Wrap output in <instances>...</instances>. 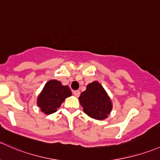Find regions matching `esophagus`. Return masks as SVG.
I'll return each mask as SVG.
<instances>
[{
	"mask_svg": "<svg viewBox=\"0 0 160 160\" xmlns=\"http://www.w3.org/2000/svg\"><path fill=\"white\" fill-rule=\"evenodd\" d=\"M73 94L75 96V97H78L79 96H80V90H74V91L73 92Z\"/></svg>",
	"mask_w": 160,
	"mask_h": 160,
	"instance_id": "1",
	"label": "esophagus"
}]
</instances>
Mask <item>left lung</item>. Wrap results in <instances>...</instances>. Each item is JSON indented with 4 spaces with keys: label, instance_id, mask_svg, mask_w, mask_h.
Wrapping results in <instances>:
<instances>
[{
    "label": "left lung",
    "instance_id": "left-lung-1",
    "mask_svg": "<svg viewBox=\"0 0 160 160\" xmlns=\"http://www.w3.org/2000/svg\"><path fill=\"white\" fill-rule=\"evenodd\" d=\"M79 100L83 112L95 120L107 119L112 109L111 99L98 81L89 83L85 91L80 94Z\"/></svg>",
    "mask_w": 160,
    "mask_h": 160
}]
</instances>
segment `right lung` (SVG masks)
Wrapping results in <instances>:
<instances>
[{"label": "right lung", "mask_w": 160, "mask_h": 160, "mask_svg": "<svg viewBox=\"0 0 160 160\" xmlns=\"http://www.w3.org/2000/svg\"><path fill=\"white\" fill-rule=\"evenodd\" d=\"M72 95L68 86L62 85L57 80H50L43 87L38 95L37 104L44 114H51L56 112L62 102Z\"/></svg>", "instance_id": "obj_1"}]
</instances>
